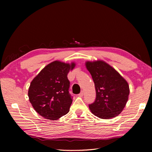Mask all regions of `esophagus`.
<instances>
[{"label": "esophagus", "instance_id": "obj_1", "mask_svg": "<svg viewBox=\"0 0 152 152\" xmlns=\"http://www.w3.org/2000/svg\"><path fill=\"white\" fill-rule=\"evenodd\" d=\"M83 95H84V91H82L80 92V93L79 94V96H81V97H82V96H83Z\"/></svg>", "mask_w": 152, "mask_h": 152}]
</instances>
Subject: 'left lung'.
I'll return each mask as SVG.
<instances>
[{
	"label": "left lung",
	"mask_w": 152,
	"mask_h": 152,
	"mask_svg": "<svg viewBox=\"0 0 152 152\" xmlns=\"http://www.w3.org/2000/svg\"><path fill=\"white\" fill-rule=\"evenodd\" d=\"M94 83L96 99L89 107L94 115L109 119L125 107L129 94L128 83L113 68L103 61L86 63Z\"/></svg>",
	"instance_id": "1"
}]
</instances>
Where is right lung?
Segmentation results:
<instances>
[{
	"mask_svg": "<svg viewBox=\"0 0 152 152\" xmlns=\"http://www.w3.org/2000/svg\"><path fill=\"white\" fill-rule=\"evenodd\" d=\"M75 66L74 63L53 61L31 81L29 100L40 115L49 120H57L68 113L72 96L69 93L70 83L67 75Z\"/></svg>",
	"mask_w": 152,
	"mask_h": 152,
	"instance_id": "obj_1",
	"label": "right lung"
}]
</instances>
